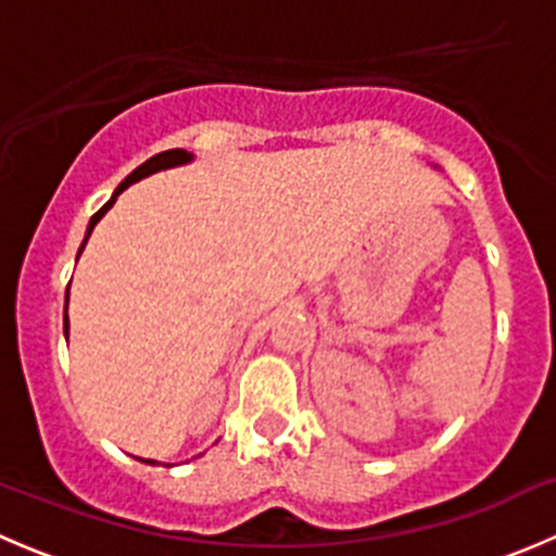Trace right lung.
Returning <instances> with one entry per match:
<instances>
[{"label":"right lung","instance_id":"add662e5","mask_svg":"<svg viewBox=\"0 0 556 556\" xmlns=\"http://www.w3.org/2000/svg\"><path fill=\"white\" fill-rule=\"evenodd\" d=\"M188 161H190V153H185V150H166V153H159V155H153V159H150V161H144L142 166H137V169H134L131 174H128L126 179H123L121 185H117V190H115V193H112V199L106 201V204L102 206V210H99L97 215L91 217V223H88V233H86V239H83V244H80V252H83V247H86L88 237H91L93 226H97V223L102 220V217H104V212L110 210L112 204H115V199H117V195L123 193V190L128 188V185H131V182H137V179H142V177H148V174H153V172H159V169H169V166H177V164H188ZM66 299H70V290H66ZM66 330H70V319H66V314H64V333H66ZM142 463H150V465H155V459H142Z\"/></svg>","mask_w":556,"mask_h":556}]
</instances>
